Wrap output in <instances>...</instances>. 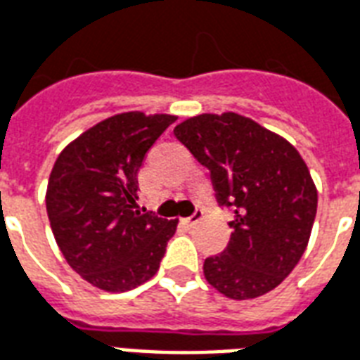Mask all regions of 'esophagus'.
Returning <instances> with one entry per match:
<instances>
[{"instance_id": "esophagus-1", "label": "esophagus", "mask_w": 360, "mask_h": 360, "mask_svg": "<svg viewBox=\"0 0 360 360\" xmlns=\"http://www.w3.org/2000/svg\"><path fill=\"white\" fill-rule=\"evenodd\" d=\"M204 219V212H202L200 207H196L193 212V215H188L187 219H185V223H187L188 227H193V225H196V223H200V221Z\"/></svg>"}]
</instances>
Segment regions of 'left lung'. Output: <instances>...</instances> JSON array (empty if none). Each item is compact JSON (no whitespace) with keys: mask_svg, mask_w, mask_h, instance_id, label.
Masks as SVG:
<instances>
[{"mask_svg":"<svg viewBox=\"0 0 360 360\" xmlns=\"http://www.w3.org/2000/svg\"><path fill=\"white\" fill-rule=\"evenodd\" d=\"M173 133L207 167L219 206L234 214L227 248L204 262L206 281L231 300L276 288L302 259L316 215L315 183L300 153L234 112L194 116Z\"/></svg>","mask_w":360,"mask_h":360,"instance_id":"1","label":"left lung"}]
</instances>
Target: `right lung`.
Masks as SVG:
<instances>
[{
	"instance_id": "right-lung-1",
	"label": "right lung",
	"mask_w": 360,
	"mask_h": 360,
	"mask_svg": "<svg viewBox=\"0 0 360 360\" xmlns=\"http://www.w3.org/2000/svg\"><path fill=\"white\" fill-rule=\"evenodd\" d=\"M175 116L116 114L58 154L47 215L60 252L97 288L126 292L153 278L177 221L137 210V172Z\"/></svg>"
}]
</instances>
